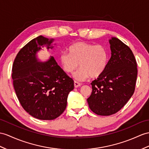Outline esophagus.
Here are the masks:
<instances>
[{"label": "esophagus", "mask_w": 149, "mask_h": 149, "mask_svg": "<svg viewBox=\"0 0 149 149\" xmlns=\"http://www.w3.org/2000/svg\"><path fill=\"white\" fill-rule=\"evenodd\" d=\"M74 86L75 88H78V87H79V86H81V83L77 82V81H74Z\"/></svg>", "instance_id": "34e87169"}]
</instances>
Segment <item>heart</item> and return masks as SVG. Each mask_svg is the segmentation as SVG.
Masks as SVG:
<instances>
[{"mask_svg": "<svg viewBox=\"0 0 149 149\" xmlns=\"http://www.w3.org/2000/svg\"><path fill=\"white\" fill-rule=\"evenodd\" d=\"M68 52L60 54L59 60L63 69L67 73H71L78 68H81L73 74L76 80L84 81L90 77H100L106 68L108 52L102 45H94L84 42H78L69 47Z\"/></svg>", "mask_w": 149, "mask_h": 149, "instance_id": "obj_1", "label": "heart"}]
</instances>
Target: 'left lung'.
<instances>
[{
	"label": "left lung",
	"instance_id": "8db88e82",
	"mask_svg": "<svg viewBox=\"0 0 149 149\" xmlns=\"http://www.w3.org/2000/svg\"><path fill=\"white\" fill-rule=\"evenodd\" d=\"M111 57L106 70L91 83L88 106L94 113L109 116L125 106L135 91L137 64L129 48L116 37L109 40Z\"/></svg>",
	"mask_w": 149,
	"mask_h": 149
}]
</instances>
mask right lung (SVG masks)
I'll return each instance as SVG.
<instances>
[{
    "mask_svg": "<svg viewBox=\"0 0 149 149\" xmlns=\"http://www.w3.org/2000/svg\"><path fill=\"white\" fill-rule=\"evenodd\" d=\"M53 38L40 35L18 52L13 66L12 78L17 99L31 116L41 120L59 117L67 106L74 81L57 64L54 57L45 62L37 53L45 47L53 49ZM56 45V44H55Z\"/></svg>",
    "mask_w": 149,
    "mask_h": 149,
    "instance_id": "right-lung-1",
    "label": "right lung"
}]
</instances>
